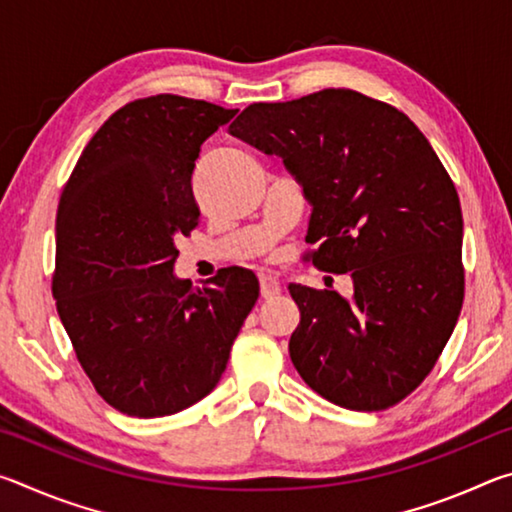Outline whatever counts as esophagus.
Here are the masks:
<instances>
[{
  "mask_svg": "<svg viewBox=\"0 0 512 512\" xmlns=\"http://www.w3.org/2000/svg\"><path fill=\"white\" fill-rule=\"evenodd\" d=\"M280 282L271 275H259V293H262L264 300H271L275 296H280Z\"/></svg>",
  "mask_w": 512,
  "mask_h": 512,
  "instance_id": "obj_1",
  "label": "esophagus"
}]
</instances>
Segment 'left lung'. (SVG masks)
<instances>
[{
	"label": "left lung",
	"mask_w": 512,
	"mask_h": 512,
	"mask_svg": "<svg viewBox=\"0 0 512 512\" xmlns=\"http://www.w3.org/2000/svg\"><path fill=\"white\" fill-rule=\"evenodd\" d=\"M230 133L280 155L302 185L307 262L352 275V300L289 284L300 377L350 411L402 402L436 366L465 296L461 201L429 140L391 103L345 88L250 103Z\"/></svg>",
	"instance_id": "8db88e82"
}]
</instances>
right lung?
<instances>
[{"mask_svg":"<svg viewBox=\"0 0 512 512\" xmlns=\"http://www.w3.org/2000/svg\"><path fill=\"white\" fill-rule=\"evenodd\" d=\"M235 112L178 94L126 103L94 133L60 194L58 316L94 391L133 418L203 400L257 302L246 268H221L203 289L173 275V241L201 219L198 151Z\"/></svg>","mask_w":512,"mask_h":512,"instance_id":"1","label":"right lung"}]
</instances>
